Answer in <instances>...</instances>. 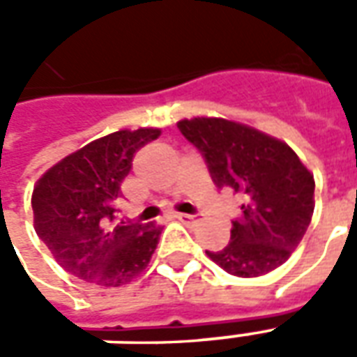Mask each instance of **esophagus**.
I'll list each match as a JSON object with an SVG mask.
<instances>
[{
    "label": "esophagus",
    "mask_w": 357,
    "mask_h": 357,
    "mask_svg": "<svg viewBox=\"0 0 357 357\" xmlns=\"http://www.w3.org/2000/svg\"><path fill=\"white\" fill-rule=\"evenodd\" d=\"M179 222H183V224H199L201 220L197 216H191V214H176Z\"/></svg>",
    "instance_id": "1"
}]
</instances>
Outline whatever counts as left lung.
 <instances>
[{
  "instance_id": "obj_1",
  "label": "left lung",
  "mask_w": 357,
  "mask_h": 357,
  "mask_svg": "<svg viewBox=\"0 0 357 357\" xmlns=\"http://www.w3.org/2000/svg\"><path fill=\"white\" fill-rule=\"evenodd\" d=\"M178 128L208 164L220 189L243 197L231 239L206 252L227 273L260 277L283 266L314 216V174L284 141L216 116L179 120Z\"/></svg>"
}]
</instances>
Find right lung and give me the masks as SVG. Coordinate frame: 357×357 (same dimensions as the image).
Wrapping results in <instances>:
<instances>
[{"label":"right lung","mask_w":357,"mask_h":357,"mask_svg":"<svg viewBox=\"0 0 357 357\" xmlns=\"http://www.w3.org/2000/svg\"><path fill=\"white\" fill-rule=\"evenodd\" d=\"M158 135V128L112 132L36 181L34 229L68 273L99 287H122L145 271L162 227L120 220L116 201L133 155Z\"/></svg>","instance_id":"add662e5"}]
</instances>
